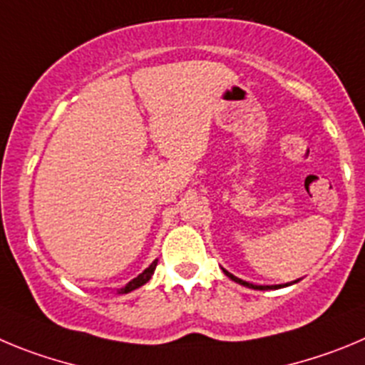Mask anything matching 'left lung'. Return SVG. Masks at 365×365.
Instances as JSON below:
<instances>
[{"label": "left lung", "instance_id": "obj_1", "mask_svg": "<svg viewBox=\"0 0 365 365\" xmlns=\"http://www.w3.org/2000/svg\"><path fill=\"white\" fill-rule=\"evenodd\" d=\"M223 272H225V274H227V277L231 278V280H235L236 284H242V285H245V287H251V289H260V291H265V289L278 287V285H252V284H249V282H244V280H240V278H236L235 274H231V272H227V271H225V269H223Z\"/></svg>", "mask_w": 365, "mask_h": 365}]
</instances>
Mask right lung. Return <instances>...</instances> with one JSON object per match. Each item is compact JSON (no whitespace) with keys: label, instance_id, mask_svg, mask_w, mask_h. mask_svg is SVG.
Instances as JSON below:
<instances>
[{"label":"right lung","instance_id":"obj_1","mask_svg":"<svg viewBox=\"0 0 365 365\" xmlns=\"http://www.w3.org/2000/svg\"><path fill=\"white\" fill-rule=\"evenodd\" d=\"M156 264H158V262H153V264H150L149 267H147L145 271L142 272V274H138L136 278H133V280H130L129 284L125 285V287L120 289L118 293H130V291H134V289H138V287H140V285L147 284V282H149V278L154 274V269H156Z\"/></svg>","mask_w":365,"mask_h":365}]
</instances>
